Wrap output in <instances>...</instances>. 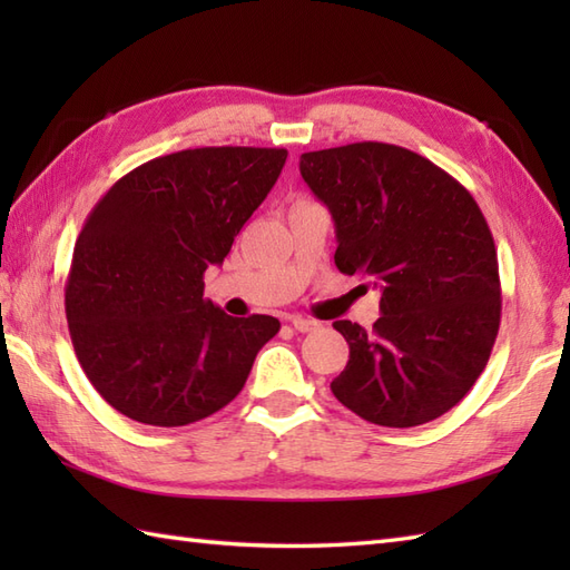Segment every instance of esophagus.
I'll use <instances>...</instances> for the list:
<instances>
[{"label": "esophagus", "instance_id": "obj_1", "mask_svg": "<svg viewBox=\"0 0 570 570\" xmlns=\"http://www.w3.org/2000/svg\"><path fill=\"white\" fill-rule=\"evenodd\" d=\"M288 323H292V325H294V331H298V333H311V331H318V328H321V323H318V321H313V318H301V316L288 318Z\"/></svg>", "mask_w": 570, "mask_h": 570}]
</instances>
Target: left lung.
I'll return each mask as SVG.
<instances>
[{"instance_id":"obj_1","label":"left lung","mask_w":570,"mask_h":570,"mask_svg":"<svg viewBox=\"0 0 570 570\" xmlns=\"http://www.w3.org/2000/svg\"><path fill=\"white\" fill-rule=\"evenodd\" d=\"M301 176L335 223V266L380 288L365 331L331 382L370 423L409 429L443 416L485 370L500 331L498 249L475 198L423 156L382 141L301 154Z\"/></svg>"}]
</instances>
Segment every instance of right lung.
<instances>
[{
	"label": "right lung",
	"mask_w": 570,
	"mask_h": 570,
	"mask_svg": "<svg viewBox=\"0 0 570 570\" xmlns=\"http://www.w3.org/2000/svg\"><path fill=\"white\" fill-rule=\"evenodd\" d=\"M286 164V149L203 147L137 166L105 193L72 249L66 316L82 372L119 414L186 426L227 406L282 328L203 298Z\"/></svg>",
	"instance_id": "obj_1"
}]
</instances>
